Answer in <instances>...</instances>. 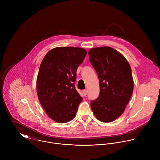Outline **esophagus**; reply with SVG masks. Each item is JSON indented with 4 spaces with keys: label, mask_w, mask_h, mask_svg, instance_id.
<instances>
[{
    "label": "esophagus",
    "mask_w": 160,
    "mask_h": 160,
    "mask_svg": "<svg viewBox=\"0 0 160 160\" xmlns=\"http://www.w3.org/2000/svg\"><path fill=\"white\" fill-rule=\"evenodd\" d=\"M82 93H83V94L86 96V95H87V93H88V91H87V89H84V90H83V91H82Z\"/></svg>",
    "instance_id": "34e87169"
}]
</instances>
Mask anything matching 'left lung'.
I'll use <instances>...</instances> for the list:
<instances>
[{"instance_id":"8db88e82","label":"left lung","mask_w":160,"mask_h":160,"mask_svg":"<svg viewBox=\"0 0 160 160\" xmlns=\"http://www.w3.org/2000/svg\"><path fill=\"white\" fill-rule=\"evenodd\" d=\"M88 53L100 91L98 97L91 101L92 110L100 121L112 122L123 113L132 95L131 68L126 58L112 47L93 48Z\"/></svg>"}]
</instances>
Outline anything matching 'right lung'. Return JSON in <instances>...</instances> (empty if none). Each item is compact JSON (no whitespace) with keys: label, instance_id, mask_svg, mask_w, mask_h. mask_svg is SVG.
Wrapping results in <instances>:
<instances>
[{"label":"right lung","instance_id":"1","mask_svg":"<svg viewBox=\"0 0 160 160\" xmlns=\"http://www.w3.org/2000/svg\"><path fill=\"white\" fill-rule=\"evenodd\" d=\"M86 54L82 48L56 47L41 63L36 81L38 97L47 114L57 122L72 120L82 100L74 82L78 67Z\"/></svg>","mask_w":160,"mask_h":160}]
</instances>
